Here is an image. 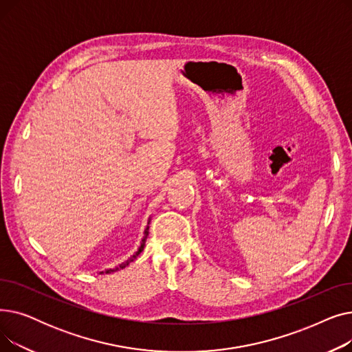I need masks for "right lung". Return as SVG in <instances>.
Wrapping results in <instances>:
<instances>
[{
  "label": "right lung",
  "mask_w": 352,
  "mask_h": 352,
  "mask_svg": "<svg viewBox=\"0 0 352 352\" xmlns=\"http://www.w3.org/2000/svg\"><path fill=\"white\" fill-rule=\"evenodd\" d=\"M148 224H150V221H148ZM148 230H150V227H148L146 226V228H145V231H144V238H142V241H141V245L138 247V250L131 255V256H129L128 258V260L126 261H124V263H121L118 267H116V268H109V270H105V271H102L101 274H109V272H114V271H118V270H122V268H125L126 265H129V264H131L134 260H135V258L141 254V251L144 250V245H145V239H146V235H148Z\"/></svg>",
  "instance_id": "right-lung-1"
}]
</instances>
